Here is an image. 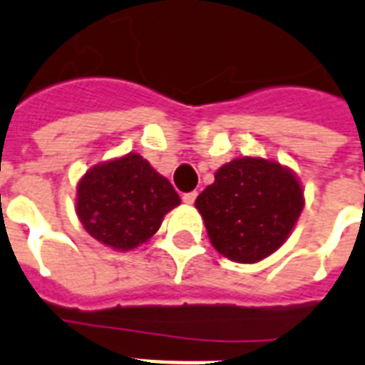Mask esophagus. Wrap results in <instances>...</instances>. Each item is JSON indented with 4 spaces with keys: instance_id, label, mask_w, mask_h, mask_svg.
I'll return each instance as SVG.
<instances>
[{
    "instance_id": "1",
    "label": "esophagus",
    "mask_w": 365,
    "mask_h": 365,
    "mask_svg": "<svg viewBox=\"0 0 365 365\" xmlns=\"http://www.w3.org/2000/svg\"><path fill=\"white\" fill-rule=\"evenodd\" d=\"M182 199H183V202H185V205L191 206V205H193V202H195V199H197V191H191V193H185V195H183V197H182Z\"/></svg>"
}]
</instances>
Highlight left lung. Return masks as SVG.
Instances as JSON below:
<instances>
[{
  "instance_id": "8db88e82",
  "label": "left lung",
  "mask_w": 365,
  "mask_h": 365,
  "mask_svg": "<svg viewBox=\"0 0 365 365\" xmlns=\"http://www.w3.org/2000/svg\"><path fill=\"white\" fill-rule=\"evenodd\" d=\"M305 191L292 168L263 157L225 163L195 200L212 246L235 263L274 254L294 231Z\"/></svg>"
}]
</instances>
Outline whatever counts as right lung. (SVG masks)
<instances>
[{"label":"right lung","mask_w":365,"mask_h":365,"mask_svg":"<svg viewBox=\"0 0 365 365\" xmlns=\"http://www.w3.org/2000/svg\"><path fill=\"white\" fill-rule=\"evenodd\" d=\"M180 202L172 183L140 153L102 160L77 182L79 222L94 240L117 252L148 242Z\"/></svg>","instance_id":"obj_1"}]
</instances>
